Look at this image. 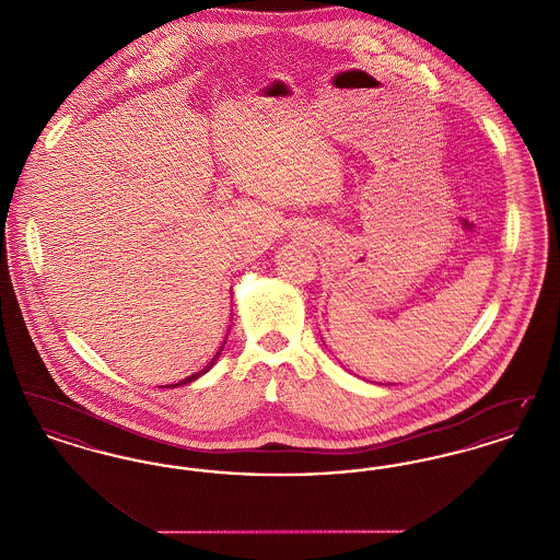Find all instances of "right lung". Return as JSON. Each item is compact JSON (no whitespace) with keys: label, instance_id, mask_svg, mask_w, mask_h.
Masks as SVG:
<instances>
[{"label":"right lung","instance_id":"1","mask_svg":"<svg viewBox=\"0 0 560 560\" xmlns=\"http://www.w3.org/2000/svg\"><path fill=\"white\" fill-rule=\"evenodd\" d=\"M224 342H226V340H224ZM222 348H224V345H222V347H220V350H218V352H215V354H213L212 361H210V363H208V365H206V368H203V370H199V372L192 373V375H188V377H185V380H180V382H178V384H172V388H176V386H185V384H188V382H195V380H197V377H201V375H203V373L210 372V370H212V368H213V363H215V361H218V357H220V352H222Z\"/></svg>","mask_w":560,"mask_h":560}]
</instances>
